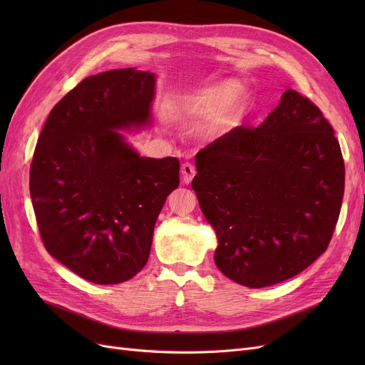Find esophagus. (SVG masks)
<instances>
[{
    "label": "esophagus",
    "mask_w": 365,
    "mask_h": 365,
    "mask_svg": "<svg viewBox=\"0 0 365 365\" xmlns=\"http://www.w3.org/2000/svg\"><path fill=\"white\" fill-rule=\"evenodd\" d=\"M181 173H182V181H184V184H190L192 180H193L195 173H196L195 165L190 164V163H184L182 168H181Z\"/></svg>",
    "instance_id": "1"
}]
</instances>
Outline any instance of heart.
<instances>
[{
  "instance_id": "1",
  "label": "heart",
  "mask_w": 365,
  "mask_h": 365,
  "mask_svg": "<svg viewBox=\"0 0 365 365\" xmlns=\"http://www.w3.org/2000/svg\"><path fill=\"white\" fill-rule=\"evenodd\" d=\"M244 91L245 85L239 79L220 81L200 93L181 98L178 111L193 118L216 117L210 125V130L219 132L230 125L231 114L244 113L247 109L248 103L245 101L235 103Z\"/></svg>"
}]
</instances>
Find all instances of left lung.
I'll use <instances>...</instances> for the list:
<instances>
[{"label": "left lung", "instance_id": "left-lung-1", "mask_svg": "<svg viewBox=\"0 0 365 365\" xmlns=\"http://www.w3.org/2000/svg\"><path fill=\"white\" fill-rule=\"evenodd\" d=\"M192 181L225 277L264 288L327 250L344 195V161L322 111L294 90L256 129L237 126L196 153Z\"/></svg>", "mask_w": 365, "mask_h": 365}]
</instances>
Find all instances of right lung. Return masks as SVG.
Wrapping results in <instances>:
<instances>
[{"instance_id": "1", "label": "right lung", "mask_w": 365, "mask_h": 365, "mask_svg": "<svg viewBox=\"0 0 365 365\" xmlns=\"http://www.w3.org/2000/svg\"><path fill=\"white\" fill-rule=\"evenodd\" d=\"M157 76L86 77L51 109L30 168L46 250L82 279L123 283L149 259L153 228L180 185V161L141 157L123 132L152 126Z\"/></svg>"}]
</instances>
